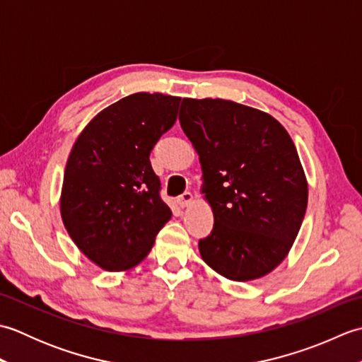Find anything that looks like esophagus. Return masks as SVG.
<instances>
[{
    "label": "esophagus",
    "mask_w": 362,
    "mask_h": 362,
    "mask_svg": "<svg viewBox=\"0 0 362 362\" xmlns=\"http://www.w3.org/2000/svg\"><path fill=\"white\" fill-rule=\"evenodd\" d=\"M193 201H194V197L189 193V191H185L182 196L177 197V204H179V206H182V209H185V206L193 204Z\"/></svg>",
    "instance_id": "1"
}]
</instances>
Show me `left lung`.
<instances>
[{"label":"left lung","instance_id":"left-lung-1","mask_svg":"<svg viewBox=\"0 0 362 362\" xmlns=\"http://www.w3.org/2000/svg\"><path fill=\"white\" fill-rule=\"evenodd\" d=\"M179 119L214 216L202 259L228 280L261 279L288 257L308 205L294 141L269 113L227 99L183 98Z\"/></svg>","mask_w":362,"mask_h":362}]
</instances>
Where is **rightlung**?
<instances>
[{
	"instance_id": "right-lung-1",
	"label": "right lung",
	"mask_w": 362,
	"mask_h": 362,
	"mask_svg": "<svg viewBox=\"0 0 362 362\" xmlns=\"http://www.w3.org/2000/svg\"><path fill=\"white\" fill-rule=\"evenodd\" d=\"M179 96L134 93L83 127L66 161L60 214L91 263L119 272L148 257L173 211L160 199L151 151L174 126Z\"/></svg>"
}]
</instances>
